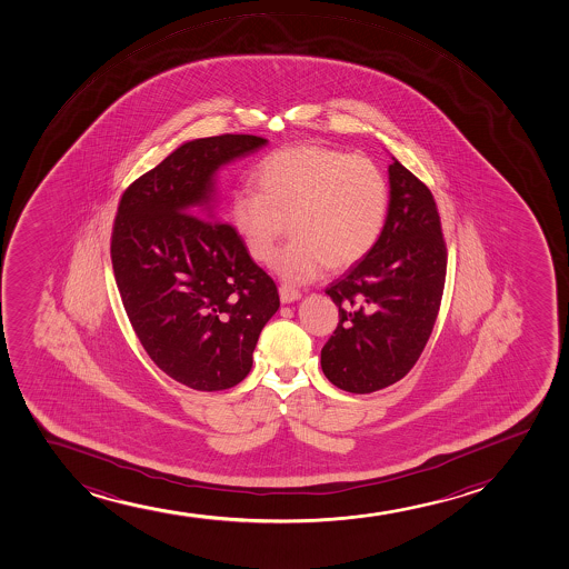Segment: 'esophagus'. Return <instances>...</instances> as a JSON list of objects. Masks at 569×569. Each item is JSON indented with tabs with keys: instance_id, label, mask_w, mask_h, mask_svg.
Segmentation results:
<instances>
[{
	"instance_id": "esophagus-1",
	"label": "esophagus",
	"mask_w": 569,
	"mask_h": 569,
	"mask_svg": "<svg viewBox=\"0 0 569 569\" xmlns=\"http://www.w3.org/2000/svg\"><path fill=\"white\" fill-rule=\"evenodd\" d=\"M279 295H281L282 303H292V301H298L301 298L300 290L288 287V284H282V287L279 288Z\"/></svg>"
}]
</instances>
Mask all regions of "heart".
Masks as SVG:
<instances>
[{
  "mask_svg": "<svg viewBox=\"0 0 569 569\" xmlns=\"http://www.w3.org/2000/svg\"><path fill=\"white\" fill-rule=\"evenodd\" d=\"M256 183L258 191L231 193L229 222L261 263L271 260L290 222L295 239L273 260L287 281H313L330 266L351 268L372 252L386 229L389 182L368 157L296 146L263 157Z\"/></svg>",
  "mask_w": 569,
  "mask_h": 569,
  "instance_id": "obj_1",
  "label": "heart"
}]
</instances>
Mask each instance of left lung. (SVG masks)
<instances>
[{
    "label": "left lung",
    "instance_id": "left-lung-1",
    "mask_svg": "<svg viewBox=\"0 0 569 569\" xmlns=\"http://www.w3.org/2000/svg\"><path fill=\"white\" fill-rule=\"evenodd\" d=\"M386 229L327 288L340 322L320 351L328 381L355 395L397 383L423 353L445 292L442 226L431 190L395 157Z\"/></svg>",
    "mask_w": 569,
    "mask_h": 569
}]
</instances>
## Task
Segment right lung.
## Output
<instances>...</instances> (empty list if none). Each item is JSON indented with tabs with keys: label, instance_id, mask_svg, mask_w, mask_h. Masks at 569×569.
Segmentation results:
<instances>
[{
	"label": "right lung",
	"instance_id": "right-lung-1",
	"mask_svg": "<svg viewBox=\"0 0 569 569\" xmlns=\"http://www.w3.org/2000/svg\"><path fill=\"white\" fill-rule=\"evenodd\" d=\"M266 144L252 134L191 140L119 201L110 252L127 317L150 359L196 391L249 376L281 303L273 279L214 214L216 170Z\"/></svg>",
	"mask_w": 569,
	"mask_h": 569
}]
</instances>
